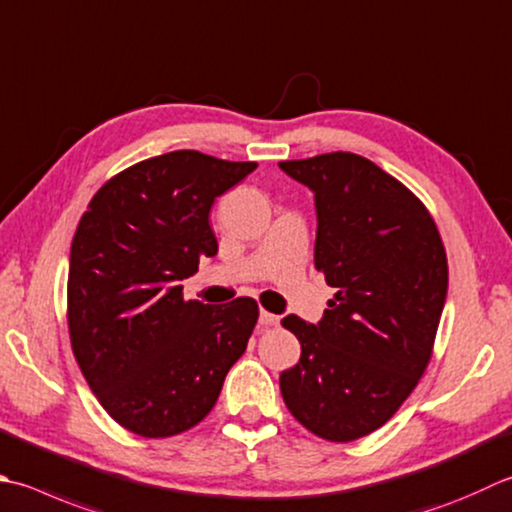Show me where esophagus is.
I'll return each mask as SVG.
<instances>
[{"mask_svg": "<svg viewBox=\"0 0 512 512\" xmlns=\"http://www.w3.org/2000/svg\"><path fill=\"white\" fill-rule=\"evenodd\" d=\"M259 324H262V326H277L279 315L268 313V310H259Z\"/></svg>", "mask_w": 512, "mask_h": 512, "instance_id": "esophagus-1", "label": "esophagus"}]
</instances>
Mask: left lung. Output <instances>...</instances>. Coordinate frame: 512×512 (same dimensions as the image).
I'll return each instance as SVG.
<instances>
[{"instance_id":"8db88e82","label":"left lung","mask_w":512,"mask_h":512,"mask_svg":"<svg viewBox=\"0 0 512 512\" xmlns=\"http://www.w3.org/2000/svg\"><path fill=\"white\" fill-rule=\"evenodd\" d=\"M279 168L313 190L315 268L337 288L317 324L282 319L302 357L279 388L310 433L353 442L384 426L424 375L446 302V250L426 206L362 155Z\"/></svg>"}]
</instances>
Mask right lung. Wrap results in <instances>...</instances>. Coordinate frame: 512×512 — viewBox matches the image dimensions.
<instances>
[{
    "mask_svg": "<svg viewBox=\"0 0 512 512\" xmlns=\"http://www.w3.org/2000/svg\"><path fill=\"white\" fill-rule=\"evenodd\" d=\"M255 168L173 150L108 179L79 219L70 344L99 404L130 433L157 439L202 422L244 355L255 299L186 302L179 282L217 255L210 208Z\"/></svg>",
    "mask_w": 512,
    "mask_h": 512,
    "instance_id": "1",
    "label": "right lung"
}]
</instances>
